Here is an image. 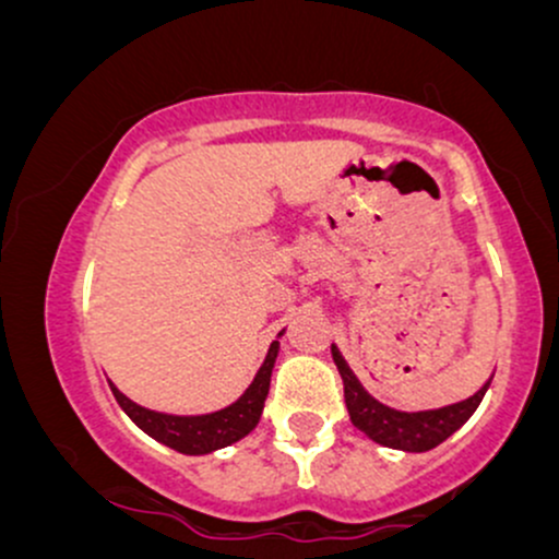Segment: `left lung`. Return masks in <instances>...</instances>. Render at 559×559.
<instances>
[{
	"label": "left lung",
	"instance_id": "1",
	"mask_svg": "<svg viewBox=\"0 0 559 559\" xmlns=\"http://www.w3.org/2000/svg\"><path fill=\"white\" fill-rule=\"evenodd\" d=\"M333 362H336L338 373L344 381V402L349 409L352 426L360 428V431L373 439L376 444L402 449V452H428V449L439 447L441 441L449 439L457 431L463 423L476 413V407L484 400V389H478L476 394L467 396L463 402L444 404V407H431V409H394L381 404L368 391L362 389V383L357 381L355 373L349 370V365L344 362L342 352L336 346H331Z\"/></svg>",
	"mask_w": 559,
	"mask_h": 559
}]
</instances>
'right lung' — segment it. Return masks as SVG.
I'll list each match as a JSON object with an SVG mask.
<instances>
[{"mask_svg": "<svg viewBox=\"0 0 559 559\" xmlns=\"http://www.w3.org/2000/svg\"><path fill=\"white\" fill-rule=\"evenodd\" d=\"M275 357H278V342L271 344L265 362H262L254 381L249 383V389L243 391L239 400L210 415H165L155 413V409L139 407L136 402L128 400L115 386L112 394L120 407L126 409L128 418L136 423L141 431L150 433L152 439L163 441L165 447L176 449L181 454H207L243 439V436L258 426L262 407H265L267 400V391H271Z\"/></svg>", "mask_w": 559, "mask_h": 559, "instance_id": "obj_1", "label": "right lung"}]
</instances>
